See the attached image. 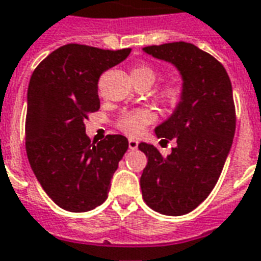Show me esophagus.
<instances>
[{
	"mask_svg": "<svg viewBox=\"0 0 261 261\" xmlns=\"http://www.w3.org/2000/svg\"><path fill=\"white\" fill-rule=\"evenodd\" d=\"M128 148H130V149H137V148H138V141L134 140V138H130V140H128Z\"/></svg>",
	"mask_w": 261,
	"mask_h": 261,
	"instance_id": "obj_1",
	"label": "esophagus"
}]
</instances>
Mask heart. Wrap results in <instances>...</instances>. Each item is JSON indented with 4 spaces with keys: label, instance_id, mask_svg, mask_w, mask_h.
I'll use <instances>...</instances> for the list:
<instances>
[{
    "label": "heart",
    "instance_id": "1",
    "mask_svg": "<svg viewBox=\"0 0 261 261\" xmlns=\"http://www.w3.org/2000/svg\"><path fill=\"white\" fill-rule=\"evenodd\" d=\"M158 71L149 65H138L131 69V79L146 80L150 84L155 82ZM182 95V83L179 79H170L159 90L160 101L166 105H175ZM155 121V115L148 109H136L125 112L117 119L116 127L127 136H140L146 127Z\"/></svg>",
    "mask_w": 261,
    "mask_h": 261
}]
</instances>
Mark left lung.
Returning a JSON list of instances; mask_svg holds the SVG:
<instances>
[{
	"label": "left lung",
	"instance_id": "left-lung-1",
	"mask_svg": "<svg viewBox=\"0 0 261 261\" xmlns=\"http://www.w3.org/2000/svg\"><path fill=\"white\" fill-rule=\"evenodd\" d=\"M144 51L173 63L184 88L174 113L155 130L162 141L177 142L171 153L138 145L148 158L140 181L142 198L158 213L182 216L209 196L223 171L237 124L232 86L223 65L194 44L169 42Z\"/></svg>",
	"mask_w": 261,
	"mask_h": 261
}]
</instances>
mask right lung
<instances>
[{
    "mask_svg": "<svg viewBox=\"0 0 261 261\" xmlns=\"http://www.w3.org/2000/svg\"><path fill=\"white\" fill-rule=\"evenodd\" d=\"M124 49L67 44L33 71L28 90L26 152L34 175L55 203L73 213L95 209L128 149L120 134L91 142L84 121L99 109L98 80L124 61Z\"/></svg>",
    "mask_w": 261,
    "mask_h": 261,
    "instance_id": "add662e5",
    "label": "right lung"
}]
</instances>
